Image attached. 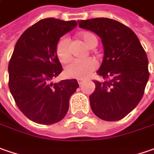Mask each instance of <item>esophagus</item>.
Wrapping results in <instances>:
<instances>
[{
  "mask_svg": "<svg viewBox=\"0 0 154 154\" xmlns=\"http://www.w3.org/2000/svg\"><path fill=\"white\" fill-rule=\"evenodd\" d=\"M77 82H78V84L79 85H82V84L84 82V79H82V78H78L77 79Z\"/></svg>",
  "mask_w": 154,
  "mask_h": 154,
  "instance_id": "1",
  "label": "esophagus"
}]
</instances>
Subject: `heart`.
Returning <instances> with one entry per match:
<instances>
[{
  "label": "heart",
  "instance_id": "b5f03b06",
  "mask_svg": "<svg viewBox=\"0 0 154 154\" xmlns=\"http://www.w3.org/2000/svg\"><path fill=\"white\" fill-rule=\"evenodd\" d=\"M80 37L83 38L88 47L94 48L97 45V37L90 32H80ZM56 54L57 58L61 62H66L70 56L69 47V38L61 37L56 45ZM97 66V61L92 58L86 59H74L71 60L65 66L66 76L72 78H86L96 70Z\"/></svg>",
  "mask_w": 154,
  "mask_h": 154
}]
</instances>
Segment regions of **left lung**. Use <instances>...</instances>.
<instances>
[{
	"label": "left lung",
	"mask_w": 154,
	"mask_h": 154,
	"mask_svg": "<svg viewBox=\"0 0 154 154\" xmlns=\"http://www.w3.org/2000/svg\"><path fill=\"white\" fill-rule=\"evenodd\" d=\"M79 27L101 38L104 57L97 73L109 81H94L91 109L100 119L115 122L128 115L143 97L149 78L148 59L136 34L122 23L108 18L78 21Z\"/></svg>",
	"instance_id": "left-lung-1"
}]
</instances>
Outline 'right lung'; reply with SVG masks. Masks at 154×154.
<instances>
[{"mask_svg": "<svg viewBox=\"0 0 154 154\" xmlns=\"http://www.w3.org/2000/svg\"><path fill=\"white\" fill-rule=\"evenodd\" d=\"M77 26L76 20L43 19L25 31L14 46L8 64L9 90L20 110L36 123L64 119L79 87L77 79L51 83L63 70L56 54L57 41Z\"/></svg>", "mask_w": 154, "mask_h": 154, "instance_id": "1", "label": "right lung"}]
</instances>
